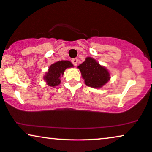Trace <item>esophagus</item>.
I'll use <instances>...</instances> for the list:
<instances>
[{"label":"esophagus","mask_w":152,"mask_h":152,"mask_svg":"<svg viewBox=\"0 0 152 152\" xmlns=\"http://www.w3.org/2000/svg\"><path fill=\"white\" fill-rule=\"evenodd\" d=\"M72 64L74 65V66H76V65H77V64H78V59H76V58L72 59Z\"/></svg>","instance_id":"obj_1"}]
</instances>
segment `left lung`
<instances>
[{
    "mask_svg": "<svg viewBox=\"0 0 152 152\" xmlns=\"http://www.w3.org/2000/svg\"><path fill=\"white\" fill-rule=\"evenodd\" d=\"M78 68L80 71L86 85L89 87L99 88L110 79L108 70L92 57H86L85 62L78 66Z\"/></svg>",
    "mask_w": 152,
    "mask_h": 152,
    "instance_id": "8db88e82",
    "label": "left lung"
}]
</instances>
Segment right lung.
Returning <instances> with one entry per match:
<instances>
[{
    "label": "right lung",
    "mask_w": 152,
    "mask_h": 152,
    "mask_svg": "<svg viewBox=\"0 0 152 152\" xmlns=\"http://www.w3.org/2000/svg\"><path fill=\"white\" fill-rule=\"evenodd\" d=\"M73 66L74 65L69 61H58L50 66L48 71L44 76V80L48 86L51 87L57 86L60 84V78L64 74L65 69Z\"/></svg>",
    "instance_id": "right-lung-1"
}]
</instances>
